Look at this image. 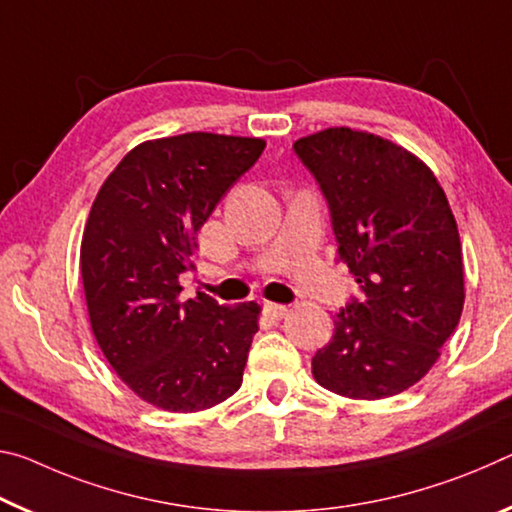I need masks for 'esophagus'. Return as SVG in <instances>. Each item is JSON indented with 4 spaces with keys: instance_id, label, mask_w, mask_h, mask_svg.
I'll use <instances>...</instances> for the list:
<instances>
[{
    "instance_id": "obj_1",
    "label": "esophagus",
    "mask_w": 512,
    "mask_h": 512,
    "mask_svg": "<svg viewBox=\"0 0 512 512\" xmlns=\"http://www.w3.org/2000/svg\"><path fill=\"white\" fill-rule=\"evenodd\" d=\"M263 311H265V315H267V317H270V320L279 322V320H283V317L288 315V306H283V304H272V301H267V304L263 306Z\"/></svg>"
}]
</instances>
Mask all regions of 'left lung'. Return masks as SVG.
Returning a JSON list of instances; mask_svg holds the SVG:
<instances>
[{"label":"left lung","instance_id":"obj_1","mask_svg":"<svg viewBox=\"0 0 512 512\" xmlns=\"http://www.w3.org/2000/svg\"><path fill=\"white\" fill-rule=\"evenodd\" d=\"M329 201L338 258L365 301L333 315L313 376L340 397H395L429 374L465 304L463 247L422 158L374 133L331 127L295 142Z\"/></svg>","mask_w":512,"mask_h":512}]
</instances>
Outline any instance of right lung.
<instances>
[{
    "label": "right lung",
    "instance_id": "right-lung-1",
    "mask_svg": "<svg viewBox=\"0 0 512 512\" xmlns=\"http://www.w3.org/2000/svg\"><path fill=\"white\" fill-rule=\"evenodd\" d=\"M263 138L190 131L145 140L92 201L81 279L99 349L122 383L156 408L197 413L236 395L261 306L181 299L197 231L263 154Z\"/></svg>",
    "mask_w": 512,
    "mask_h": 512
}]
</instances>
